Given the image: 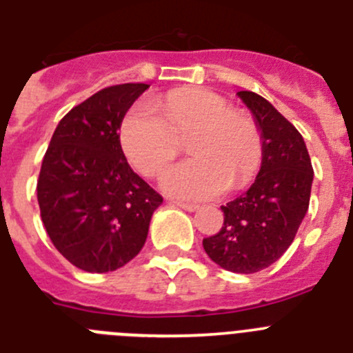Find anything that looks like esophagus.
Listing matches in <instances>:
<instances>
[{
    "label": "esophagus",
    "instance_id": "1",
    "mask_svg": "<svg viewBox=\"0 0 353 353\" xmlns=\"http://www.w3.org/2000/svg\"><path fill=\"white\" fill-rule=\"evenodd\" d=\"M173 205H174V207L183 208V210H187V212L198 210V205H194V203H183V201H173Z\"/></svg>",
    "mask_w": 353,
    "mask_h": 353
}]
</instances>
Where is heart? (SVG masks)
Wrapping results in <instances>:
<instances>
[{"mask_svg": "<svg viewBox=\"0 0 353 353\" xmlns=\"http://www.w3.org/2000/svg\"><path fill=\"white\" fill-rule=\"evenodd\" d=\"M187 138L192 155L170 168L162 187L182 199H208L242 187L260 168L263 138L256 121L210 90H173L134 104L120 123V145L130 166L155 179Z\"/></svg>", "mask_w": 353, "mask_h": 353, "instance_id": "b5f03b06", "label": "heart"}]
</instances>
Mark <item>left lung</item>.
Masks as SVG:
<instances>
[{
	"label": "left lung",
	"instance_id": "1",
	"mask_svg": "<svg viewBox=\"0 0 353 353\" xmlns=\"http://www.w3.org/2000/svg\"><path fill=\"white\" fill-rule=\"evenodd\" d=\"M239 97L261 130V168L248 192L221 207L223 228L203 239V248L223 269L252 274L279 260L297 235L310 207L313 166L301 132L269 101L245 90Z\"/></svg>",
	"mask_w": 353,
	"mask_h": 353
}]
</instances>
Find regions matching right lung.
I'll return each instance as SVG.
<instances>
[{
  "instance_id": "1",
  "label": "right lung",
  "mask_w": 353,
  "mask_h": 353,
  "mask_svg": "<svg viewBox=\"0 0 353 353\" xmlns=\"http://www.w3.org/2000/svg\"><path fill=\"white\" fill-rule=\"evenodd\" d=\"M148 86L114 84L72 108L43 155L37 182L40 217L54 248L86 272H113L129 263L162 203L129 166L118 134Z\"/></svg>"
}]
</instances>
